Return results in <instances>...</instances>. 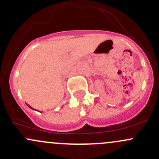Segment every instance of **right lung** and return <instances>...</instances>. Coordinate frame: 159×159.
I'll list each match as a JSON object with an SVG mask.
<instances>
[{"label":"right lung","mask_w":159,"mask_h":159,"mask_svg":"<svg viewBox=\"0 0 159 159\" xmlns=\"http://www.w3.org/2000/svg\"><path fill=\"white\" fill-rule=\"evenodd\" d=\"M27 106H28V107H30V108H31V109L34 110V109H33V108H32V107H30V105H28V104H27Z\"/></svg>","instance_id":"add662e5"}]
</instances>
